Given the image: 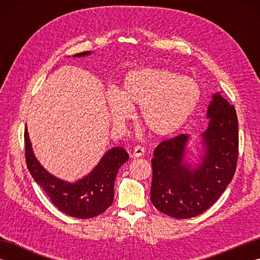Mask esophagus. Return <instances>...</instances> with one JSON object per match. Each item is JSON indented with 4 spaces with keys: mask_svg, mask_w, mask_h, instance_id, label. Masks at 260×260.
Listing matches in <instances>:
<instances>
[{
    "mask_svg": "<svg viewBox=\"0 0 260 260\" xmlns=\"http://www.w3.org/2000/svg\"><path fill=\"white\" fill-rule=\"evenodd\" d=\"M145 154V148L143 147L142 145H136L134 147V151H133V154H132V156L134 157H140V156H143Z\"/></svg>",
    "mask_w": 260,
    "mask_h": 260,
    "instance_id": "esophagus-1",
    "label": "esophagus"
}]
</instances>
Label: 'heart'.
Wrapping results in <instances>:
<instances>
[{"mask_svg":"<svg viewBox=\"0 0 260 260\" xmlns=\"http://www.w3.org/2000/svg\"><path fill=\"white\" fill-rule=\"evenodd\" d=\"M201 99L196 80L163 68H142L124 78L120 92H110L108 105L115 123H123L131 108L140 107V121L155 135L173 133L194 113Z\"/></svg>","mask_w":260,"mask_h":260,"instance_id":"b5f03b06","label":"heart"}]
</instances>
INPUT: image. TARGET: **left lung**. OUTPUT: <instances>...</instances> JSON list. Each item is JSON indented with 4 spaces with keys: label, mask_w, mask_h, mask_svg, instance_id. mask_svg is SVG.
I'll return each instance as SVG.
<instances>
[{
    "label": "left lung",
    "mask_w": 260,
    "mask_h": 260,
    "mask_svg": "<svg viewBox=\"0 0 260 260\" xmlns=\"http://www.w3.org/2000/svg\"><path fill=\"white\" fill-rule=\"evenodd\" d=\"M204 153L194 168L184 161L189 136L163 141L152 158L151 200L158 211L176 219L193 218L218 200L233 180L238 159V118L235 106L219 92L207 112Z\"/></svg>",
    "instance_id": "1"
}]
</instances>
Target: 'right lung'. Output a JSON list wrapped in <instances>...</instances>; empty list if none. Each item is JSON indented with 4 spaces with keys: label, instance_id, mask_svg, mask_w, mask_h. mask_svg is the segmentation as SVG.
<instances>
[{
    "label": "right lung",
    "instance_id": "obj_1",
    "mask_svg": "<svg viewBox=\"0 0 260 260\" xmlns=\"http://www.w3.org/2000/svg\"><path fill=\"white\" fill-rule=\"evenodd\" d=\"M90 54L85 51L74 57ZM25 162L32 178L40 185L60 211L78 219H89L105 212L114 200V183L121 165L128 161L125 148L116 146L105 154L85 178L69 183L51 175L38 162L32 151L29 133L24 129Z\"/></svg>",
    "mask_w": 260,
    "mask_h": 260
}]
</instances>
